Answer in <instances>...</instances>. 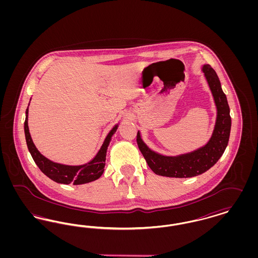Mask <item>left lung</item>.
Masks as SVG:
<instances>
[{
    "instance_id": "1",
    "label": "left lung",
    "mask_w": 258,
    "mask_h": 258,
    "mask_svg": "<svg viewBox=\"0 0 258 258\" xmlns=\"http://www.w3.org/2000/svg\"><path fill=\"white\" fill-rule=\"evenodd\" d=\"M202 72L217 107V119L213 135L203 147L198 148L190 153L170 157L151 150L142 140L138 132L136 136L138 148L147 161L149 167L157 175L172 178H190L200 175L217 163L228 144L231 117L227 98L221 89L218 75L211 66L204 64Z\"/></svg>"
}]
</instances>
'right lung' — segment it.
I'll list each match as a JSON object with an SVG mask.
<instances>
[{
    "label": "right lung",
    "mask_w": 258,
    "mask_h": 258,
    "mask_svg": "<svg viewBox=\"0 0 258 258\" xmlns=\"http://www.w3.org/2000/svg\"><path fill=\"white\" fill-rule=\"evenodd\" d=\"M30 104V103H29ZM28 108L26 109V119L24 123L25 137L29 152L32 155L38 168L51 180L59 184H82L93 182L98 179L104 171L106 152L109 146L111 137L116 133L118 124H116L105 137L102 146L99 149L96 157L82 165H66L54 162L41 155L35 146L28 126Z\"/></svg>",
    "instance_id": "obj_1"
}]
</instances>
